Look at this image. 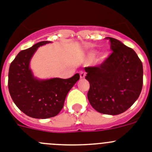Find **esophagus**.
<instances>
[{
    "label": "esophagus",
    "instance_id": "esophagus-1",
    "mask_svg": "<svg viewBox=\"0 0 152 152\" xmlns=\"http://www.w3.org/2000/svg\"><path fill=\"white\" fill-rule=\"evenodd\" d=\"M86 75V72H85V71H83V70L80 71V73H79V76H80V78H81V79H83V78H85Z\"/></svg>",
    "mask_w": 152,
    "mask_h": 152
}]
</instances>
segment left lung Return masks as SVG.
<instances>
[{"mask_svg":"<svg viewBox=\"0 0 152 152\" xmlns=\"http://www.w3.org/2000/svg\"><path fill=\"white\" fill-rule=\"evenodd\" d=\"M111 54L102 64L85 67L89 82L88 99L99 113L117 115L130 107L139 98L143 84L142 61L130 48L107 37Z\"/></svg>","mask_w":152,"mask_h":152,"instance_id":"obj_1","label":"left lung"}]
</instances>
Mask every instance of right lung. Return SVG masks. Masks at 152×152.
Masks as SVG:
<instances>
[{
	"label": "right lung",
	"mask_w": 152,
	"mask_h": 152,
	"mask_svg": "<svg viewBox=\"0 0 152 152\" xmlns=\"http://www.w3.org/2000/svg\"><path fill=\"white\" fill-rule=\"evenodd\" d=\"M50 42L44 41L21 50L10 64L8 88L15 104L27 116L46 119L55 117L64 107L67 93L79 79V74L64 79L39 80L29 69V62L37 48Z\"/></svg>",
	"instance_id": "obj_1"
}]
</instances>
